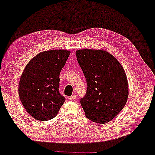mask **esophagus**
I'll use <instances>...</instances> for the list:
<instances>
[{
    "instance_id": "1",
    "label": "esophagus",
    "mask_w": 155,
    "mask_h": 155,
    "mask_svg": "<svg viewBox=\"0 0 155 155\" xmlns=\"http://www.w3.org/2000/svg\"><path fill=\"white\" fill-rule=\"evenodd\" d=\"M68 99H69L70 100H75L76 95H75V94H73V95L68 97Z\"/></svg>"
}]
</instances>
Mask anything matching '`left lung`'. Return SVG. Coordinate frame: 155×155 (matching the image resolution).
<instances>
[{
	"label": "left lung",
	"mask_w": 155,
	"mask_h": 155,
	"mask_svg": "<svg viewBox=\"0 0 155 155\" xmlns=\"http://www.w3.org/2000/svg\"><path fill=\"white\" fill-rule=\"evenodd\" d=\"M76 55L87 79V94L81 100L86 117L106 124L122 110L128 100L126 72L118 60L105 50H78Z\"/></svg>",
	"instance_id": "left-lung-1"
}]
</instances>
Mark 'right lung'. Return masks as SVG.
Listing matches in <instances>:
<instances>
[{
  "label": "right lung",
  "mask_w": 155,
  "mask_h": 155,
  "mask_svg": "<svg viewBox=\"0 0 155 155\" xmlns=\"http://www.w3.org/2000/svg\"><path fill=\"white\" fill-rule=\"evenodd\" d=\"M69 55L66 50H46L32 58L24 68L18 95L27 113L36 120L55 118L64 103L58 91L59 75Z\"/></svg>",
  "instance_id": "obj_1"
}]
</instances>
